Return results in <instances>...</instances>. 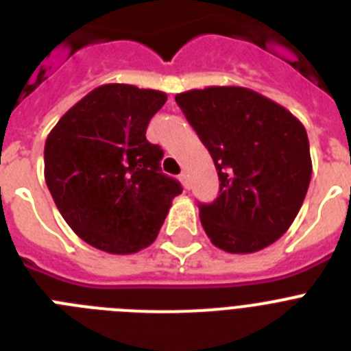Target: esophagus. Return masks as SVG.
<instances>
[{"label":"esophagus","mask_w":351,"mask_h":351,"mask_svg":"<svg viewBox=\"0 0 351 351\" xmlns=\"http://www.w3.org/2000/svg\"><path fill=\"white\" fill-rule=\"evenodd\" d=\"M179 181H181V184H182V186H184L186 190H188V176H186V173H184V172H182V173H181V176H179Z\"/></svg>","instance_id":"esophagus-1"}]
</instances>
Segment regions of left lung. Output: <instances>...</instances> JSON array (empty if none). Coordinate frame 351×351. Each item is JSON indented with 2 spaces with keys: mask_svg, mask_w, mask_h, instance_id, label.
<instances>
[{
  "mask_svg": "<svg viewBox=\"0 0 351 351\" xmlns=\"http://www.w3.org/2000/svg\"><path fill=\"white\" fill-rule=\"evenodd\" d=\"M176 101L218 170V198L198 206L210 243L235 255L271 246L297 218L311 181L304 125L241 86L191 89Z\"/></svg>",
  "mask_w": 351,
  "mask_h": 351,
  "instance_id": "1",
  "label": "left lung"
}]
</instances>
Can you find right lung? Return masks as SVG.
I'll return each mask as SVG.
<instances>
[{
	"mask_svg": "<svg viewBox=\"0 0 351 351\" xmlns=\"http://www.w3.org/2000/svg\"><path fill=\"white\" fill-rule=\"evenodd\" d=\"M165 101L156 89L104 84L47 135L49 191L68 226L96 250L132 255L151 246L182 191L161 173L160 145L145 138L149 121Z\"/></svg>",
	"mask_w": 351,
	"mask_h": 351,
	"instance_id": "obj_1",
	"label": "right lung"
}]
</instances>
